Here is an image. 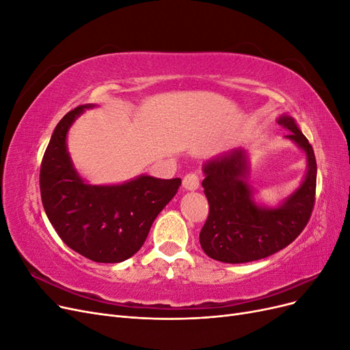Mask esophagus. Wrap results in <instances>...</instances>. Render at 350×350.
<instances>
[{
    "label": "esophagus",
    "mask_w": 350,
    "mask_h": 350,
    "mask_svg": "<svg viewBox=\"0 0 350 350\" xmlns=\"http://www.w3.org/2000/svg\"><path fill=\"white\" fill-rule=\"evenodd\" d=\"M183 185L185 189H188V191H194V189L200 187V175L196 172L187 174L183 179Z\"/></svg>",
    "instance_id": "obj_1"
}]
</instances>
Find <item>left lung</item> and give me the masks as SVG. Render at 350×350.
Returning <instances> with one entry per match:
<instances>
[{
    "mask_svg": "<svg viewBox=\"0 0 350 350\" xmlns=\"http://www.w3.org/2000/svg\"><path fill=\"white\" fill-rule=\"evenodd\" d=\"M278 122L288 139L306 153L308 171L296 191L276 207L257 206L245 183L247 153L238 149L204 165L203 188L208 200V217L200 232L201 248L210 258L239 264L266 258L288 247L310 221L317 187V162L312 146L288 115Z\"/></svg>",
    "mask_w": 350,
    "mask_h": 350,
    "instance_id": "left-lung-1",
    "label": "left lung"
}]
</instances>
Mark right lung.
I'll list each match as a JSON object with an SVG mask.
<instances>
[{
	"mask_svg": "<svg viewBox=\"0 0 350 350\" xmlns=\"http://www.w3.org/2000/svg\"><path fill=\"white\" fill-rule=\"evenodd\" d=\"M93 105L74 108L55 126L40 163L45 213L64 243L96 262H121L142 248L152 224L174 198L181 178L142 175L121 185H89L74 169L67 133Z\"/></svg>",
	"mask_w": 350,
	"mask_h": 350,
	"instance_id": "1",
	"label": "right lung"
}]
</instances>
